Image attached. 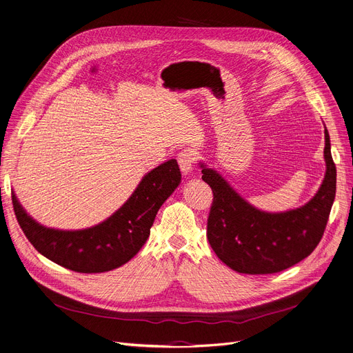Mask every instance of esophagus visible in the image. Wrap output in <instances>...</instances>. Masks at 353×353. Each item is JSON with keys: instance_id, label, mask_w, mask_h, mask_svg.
<instances>
[{"instance_id": "esophagus-1", "label": "esophagus", "mask_w": 353, "mask_h": 353, "mask_svg": "<svg viewBox=\"0 0 353 353\" xmlns=\"http://www.w3.org/2000/svg\"><path fill=\"white\" fill-rule=\"evenodd\" d=\"M176 161H178V165L181 168V171L187 175V174H190L192 171V168H194V163H195L196 158H195V153L194 152H191V150H182V152L178 153Z\"/></svg>"}]
</instances>
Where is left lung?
Returning a JSON list of instances; mask_svg holds the SVG:
<instances>
[{
  "instance_id": "8db88e82",
  "label": "left lung",
  "mask_w": 353,
  "mask_h": 353,
  "mask_svg": "<svg viewBox=\"0 0 353 353\" xmlns=\"http://www.w3.org/2000/svg\"><path fill=\"white\" fill-rule=\"evenodd\" d=\"M326 175L305 205L285 213H263L248 204L216 171L203 168L213 191L207 239L220 261L249 275L276 274L301 262L320 243L336 195V166L329 132L324 130Z\"/></svg>"
}]
</instances>
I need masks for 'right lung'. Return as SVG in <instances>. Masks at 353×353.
Returning <instances> with one entry per match:
<instances>
[{
	"instance_id": "add662e5",
	"label": "right lung",
	"mask_w": 353,
	"mask_h": 353,
	"mask_svg": "<svg viewBox=\"0 0 353 353\" xmlns=\"http://www.w3.org/2000/svg\"><path fill=\"white\" fill-rule=\"evenodd\" d=\"M179 181L176 161H168L150 171L110 219L95 228L77 232L43 228L27 216L16 195H11V200L23 233L37 252L66 270L98 274L116 270L142 249L158 210Z\"/></svg>"
}]
</instances>
